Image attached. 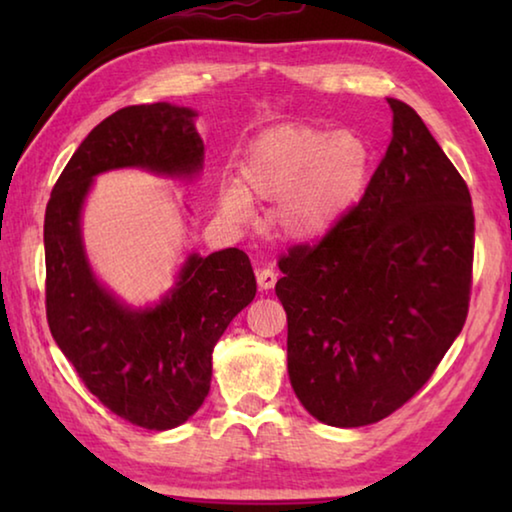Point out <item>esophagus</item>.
<instances>
[{"mask_svg": "<svg viewBox=\"0 0 512 512\" xmlns=\"http://www.w3.org/2000/svg\"><path fill=\"white\" fill-rule=\"evenodd\" d=\"M275 282H277V273H275V268H271V266L259 268V271H257V284H259V289H264V291L273 289V287H275Z\"/></svg>", "mask_w": 512, "mask_h": 512, "instance_id": "34e87169", "label": "esophagus"}]
</instances>
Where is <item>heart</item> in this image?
<instances>
[{"mask_svg":"<svg viewBox=\"0 0 512 512\" xmlns=\"http://www.w3.org/2000/svg\"><path fill=\"white\" fill-rule=\"evenodd\" d=\"M370 151L357 133L287 124L257 135L241 160V183L221 187L225 216L246 221L253 198L277 201L275 225L291 239H316L363 192Z\"/></svg>","mask_w":512,"mask_h":512,"instance_id":"obj_1","label":"heart"}]
</instances>
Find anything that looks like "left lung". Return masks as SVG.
<instances>
[{"instance_id":"1","label":"left lung","mask_w":512,"mask_h":512,"mask_svg":"<svg viewBox=\"0 0 512 512\" xmlns=\"http://www.w3.org/2000/svg\"><path fill=\"white\" fill-rule=\"evenodd\" d=\"M393 137L361 201L280 255L291 386L316 420L363 427L427 384L465 325L474 210L418 112L388 99Z\"/></svg>"}]
</instances>
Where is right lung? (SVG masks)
Masks as SVG:
<instances>
[{"label": "right lung", "mask_w": 512, "mask_h": 512, "mask_svg": "<svg viewBox=\"0 0 512 512\" xmlns=\"http://www.w3.org/2000/svg\"><path fill=\"white\" fill-rule=\"evenodd\" d=\"M196 112L171 103L128 106L101 121L60 173L45 212V307L51 336L85 388L128 422L173 429L210 393L212 350L257 282L239 248L192 255L167 298L131 311L99 287L81 244V205L92 178L119 167L171 176L201 169Z\"/></svg>", "instance_id": "1"}]
</instances>
